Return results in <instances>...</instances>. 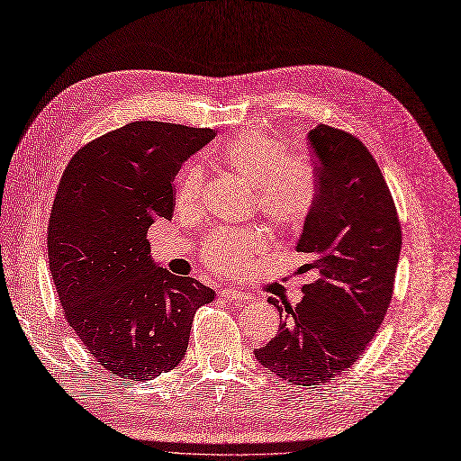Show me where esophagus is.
Returning <instances> with one entry per match:
<instances>
[{
  "label": "esophagus",
  "instance_id": "1",
  "mask_svg": "<svg viewBox=\"0 0 461 461\" xmlns=\"http://www.w3.org/2000/svg\"><path fill=\"white\" fill-rule=\"evenodd\" d=\"M221 296L228 298L230 302H235V303H247V302H250V300H252V296H250V294H247V293L240 291V288H235V286L226 288V291H221Z\"/></svg>",
  "mask_w": 461,
  "mask_h": 461
}]
</instances>
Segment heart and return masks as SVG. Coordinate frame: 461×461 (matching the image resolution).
<instances>
[{
  "instance_id": "heart-1",
  "label": "heart",
  "mask_w": 461,
  "mask_h": 461,
  "mask_svg": "<svg viewBox=\"0 0 461 461\" xmlns=\"http://www.w3.org/2000/svg\"><path fill=\"white\" fill-rule=\"evenodd\" d=\"M218 161L254 190L258 212L281 230H296L308 220L315 204V175L308 161L285 156V146L276 136L247 131L233 136L218 149ZM201 170L185 167L176 182V203L192 209L201 197ZM266 247L260 231H218L204 243L203 257L211 266L228 274L243 271L252 254Z\"/></svg>"
}]
</instances>
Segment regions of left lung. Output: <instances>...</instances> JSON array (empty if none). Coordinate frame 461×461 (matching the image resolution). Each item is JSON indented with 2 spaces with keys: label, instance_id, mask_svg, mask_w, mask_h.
<instances>
[{
  "label": "left lung",
  "instance_id": "1",
  "mask_svg": "<svg viewBox=\"0 0 461 461\" xmlns=\"http://www.w3.org/2000/svg\"><path fill=\"white\" fill-rule=\"evenodd\" d=\"M317 195L296 243L317 279L296 305L267 298L283 317L279 332L254 351L276 376L321 385L348 370L372 342L389 308L401 254V221L382 170L353 134L329 125L310 131Z\"/></svg>",
  "mask_w": 461,
  "mask_h": 461
}]
</instances>
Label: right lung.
I'll return each instance as SVG.
<instances>
[{"label":"right lung","instance_id":"right-lung-1","mask_svg":"<svg viewBox=\"0 0 461 461\" xmlns=\"http://www.w3.org/2000/svg\"><path fill=\"white\" fill-rule=\"evenodd\" d=\"M212 129L134 122L68 163L47 226L49 269L64 317L106 370L144 382L185 355L195 312L214 291L151 258L146 233L173 218L180 165Z\"/></svg>","mask_w":461,"mask_h":461}]
</instances>
